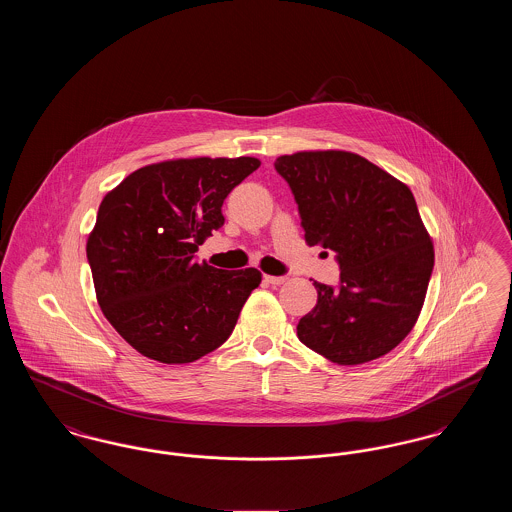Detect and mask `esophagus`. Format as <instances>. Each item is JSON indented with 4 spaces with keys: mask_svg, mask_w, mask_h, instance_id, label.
I'll list each match as a JSON object with an SVG mask.
<instances>
[{
    "mask_svg": "<svg viewBox=\"0 0 512 512\" xmlns=\"http://www.w3.org/2000/svg\"><path fill=\"white\" fill-rule=\"evenodd\" d=\"M286 280H288V276H270V274H265V282L272 284V286H280V284H284Z\"/></svg>",
    "mask_w": 512,
    "mask_h": 512,
    "instance_id": "esophagus-1",
    "label": "esophagus"
}]
</instances>
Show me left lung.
I'll list each match as a JSON object with an SVG mask.
<instances>
[{
    "instance_id": "obj_1",
    "label": "left lung",
    "mask_w": 512,
    "mask_h": 512,
    "mask_svg": "<svg viewBox=\"0 0 512 512\" xmlns=\"http://www.w3.org/2000/svg\"><path fill=\"white\" fill-rule=\"evenodd\" d=\"M305 242L334 251L338 286L315 282L317 307L297 338L338 365L374 361L413 330L434 270V247L411 190L349 151L282 155Z\"/></svg>"
}]
</instances>
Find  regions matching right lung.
I'll list each match as a JSON object with an SVG mask.
<instances>
[{"label":"right lung","instance_id":"1","mask_svg":"<svg viewBox=\"0 0 512 512\" xmlns=\"http://www.w3.org/2000/svg\"><path fill=\"white\" fill-rule=\"evenodd\" d=\"M259 159H178L126 176L103 197L86 257L99 307L136 351L194 363L230 338L257 268L222 270L195 251L224 224L222 203Z\"/></svg>","mask_w":512,"mask_h":512}]
</instances>
